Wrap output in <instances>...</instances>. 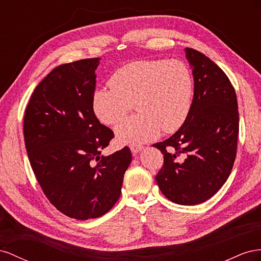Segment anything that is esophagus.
Segmentation results:
<instances>
[{
  "mask_svg": "<svg viewBox=\"0 0 261 261\" xmlns=\"http://www.w3.org/2000/svg\"><path fill=\"white\" fill-rule=\"evenodd\" d=\"M130 150H131V152L133 153V154H138L140 151H142L143 150V146L142 145H131L130 146Z\"/></svg>",
  "mask_w": 261,
  "mask_h": 261,
  "instance_id": "esophagus-1",
  "label": "esophagus"
}]
</instances>
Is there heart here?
Listing matches in <instances>:
<instances>
[{"instance_id": "b5f03b06", "label": "heart", "mask_w": 261, "mask_h": 261, "mask_svg": "<svg viewBox=\"0 0 261 261\" xmlns=\"http://www.w3.org/2000/svg\"><path fill=\"white\" fill-rule=\"evenodd\" d=\"M110 88L94 93L96 116L106 124H115L132 109L138 114L116 126V137L123 144H140L185 123L193 97L192 72L182 61L141 60L119 68L109 80Z\"/></svg>"}]
</instances>
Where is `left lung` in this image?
Wrapping results in <instances>:
<instances>
[{
  "mask_svg": "<svg viewBox=\"0 0 261 261\" xmlns=\"http://www.w3.org/2000/svg\"><path fill=\"white\" fill-rule=\"evenodd\" d=\"M185 51L195 81L190 113L175 135L153 146L164 155L156 175L163 195L177 204L195 205L214 196L232 172L240 118L226 74L201 52Z\"/></svg>",
  "mask_w": 261,
  "mask_h": 261,
  "instance_id": "obj_1",
  "label": "left lung"
}]
</instances>
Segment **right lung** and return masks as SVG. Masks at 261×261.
<instances>
[{
	"instance_id": "add662e5",
	"label": "right lung",
	"mask_w": 261,
	"mask_h": 261,
	"mask_svg": "<svg viewBox=\"0 0 261 261\" xmlns=\"http://www.w3.org/2000/svg\"><path fill=\"white\" fill-rule=\"evenodd\" d=\"M100 58L61 64L37 85L24 116L29 162L44 195L76 220L96 219L115 205L132 155L108 156L114 132L95 116V71Z\"/></svg>"
}]
</instances>
